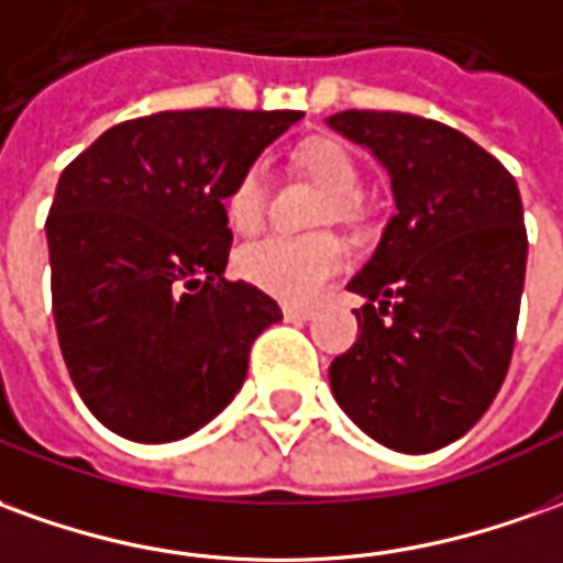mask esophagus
<instances>
[{
    "instance_id": "34e87169",
    "label": "esophagus",
    "mask_w": 563,
    "mask_h": 563,
    "mask_svg": "<svg viewBox=\"0 0 563 563\" xmlns=\"http://www.w3.org/2000/svg\"><path fill=\"white\" fill-rule=\"evenodd\" d=\"M283 317L289 322H308L313 317V310L310 308H292V305H283Z\"/></svg>"
}]
</instances>
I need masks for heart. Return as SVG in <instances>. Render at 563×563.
<instances>
[{
	"mask_svg": "<svg viewBox=\"0 0 563 563\" xmlns=\"http://www.w3.org/2000/svg\"><path fill=\"white\" fill-rule=\"evenodd\" d=\"M292 167L308 176L313 186L329 195L325 219L350 222L356 216V200L363 191V176L344 143L332 136H310L292 152ZM268 207V183L262 164H246L222 191V216L234 234H253L265 219ZM234 268L243 280L258 286L289 305H310L322 295L329 280H335L347 268V246L332 238H265L243 246Z\"/></svg>",
	"mask_w": 563,
	"mask_h": 563,
	"instance_id": "b5f03b06",
	"label": "heart"
}]
</instances>
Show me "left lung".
I'll use <instances>...</instances> for the list:
<instances>
[{
	"mask_svg": "<svg viewBox=\"0 0 563 563\" xmlns=\"http://www.w3.org/2000/svg\"><path fill=\"white\" fill-rule=\"evenodd\" d=\"M329 128L368 145L396 210L350 292L360 338L329 365L347 418L380 445L427 454L487 411L509 372L528 265L512 173L448 124L347 109Z\"/></svg>",
	"mask_w": 563,
	"mask_h": 563,
	"instance_id": "left-lung-1",
	"label": "left lung"
}]
</instances>
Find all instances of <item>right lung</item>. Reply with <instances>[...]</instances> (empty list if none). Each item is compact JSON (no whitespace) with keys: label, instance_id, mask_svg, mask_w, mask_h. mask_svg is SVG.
Here are the masks:
<instances>
[{"label":"right lung","instance_id":"add662e5","mask_svg":"<svg viewBox=\"0 0 563 563\" xmlns=\"http://www.w3.org/2000/svg\"><path fill=\"white\" fill-rule=\"evenodd\" d=\"M301 112L183 109L131 118L60 173L51 305L90 415L133 442L200 430L243 387L277 301L225 280L222 191Z\"/></svg>","mask_w":563,"mask_h":563}]
</instances>
